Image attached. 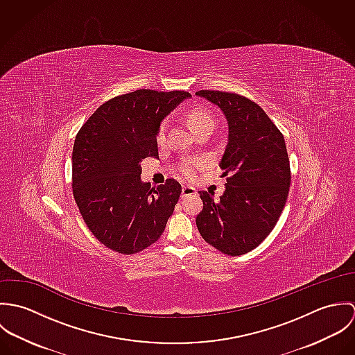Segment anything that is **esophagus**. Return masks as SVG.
Returning a JSON list of instances; mask_svg holds the SVG:
<instances>
[{"instance_id":"esophagus-1","label":"esophagus","mask_w":355,"mask_h":355,"mask_svg":"<svg viewBox=\"0 0 355 355\" xmlns=\"http://www.w3.org/2000/svg\"><path fill=\"white\" fill-rule=\"evenodd\" d=\"M194 194H197V189H194L191 186H183L182 198H186V197H190V196H194Z\"/></svg>"}]
</instances>
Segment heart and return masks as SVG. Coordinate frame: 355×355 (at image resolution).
<instances>
[{
    "mask_svg": "<svg viewBox=\"0 0 355 355\" xmlns=\"http://www.w3.org/2000/svg\"><path fill=\"white\" fill-rule=\"evenodd\" d=\"M187 121L196 134L202 130H206V128L213 130L216 125L214 114L211 113V110L209 107H205V106H197V107L190 109L187 112ZM165 137H166V123L164 121L158 127V132H157L158 144H162L165 141ZM200 165H201V162L197 159H184V161H182V164L179 166V172L184 178H191Z\"/></svg>",
    "mask_w": 355,
    "mask_h": 355,
    "instance_id": "1",
    "label": "heart"
}]
</instances>
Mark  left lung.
Returning a JSON list of instances; mask_svg holds the SVG:
<instances>
[{
    "instance_id": "obj_1",
    "label": "left lung",
    "mask_w": 355,
    "mask_h": 355,
    "mask_svg": "<svg viewBox=\"0 0 355 355\" xmlns=\"http://www.w3.org/2000/svg\"><path fill=\"white\" fill-rule=\"evenodd\" d=\"M196 94L217 105L227 119L220 168L223 176L230 175L218 201L200 191L198 231L221 253H249L275 228L287 201L291 172L284 137L263 109L243 96L214 90Z\"/></svg>"
}]
</instances>
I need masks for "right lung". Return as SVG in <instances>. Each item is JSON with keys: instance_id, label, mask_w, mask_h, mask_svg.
<instances>
[{"instance_id": "obj_1", "label": "right lung", "mask_w": 355, "mask_h": 355, "mask_svg": "<svg viewBox=\"0 0 355 355\" xmlns=\"http://www.w3.org/2000/svg\"><path fill=\"white\" fill-rule=\"evenodd\" d=\"M187 92L137 90L102 103L79 130L72 152V191L93 235L107 249L135 254L162 235L182 194L175 179L150 187L141 162L158 158L161 121Z\"/></svg>"}]
</instances>
